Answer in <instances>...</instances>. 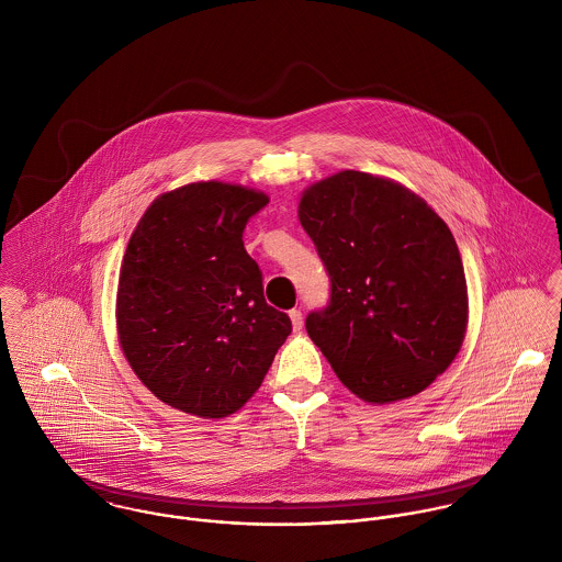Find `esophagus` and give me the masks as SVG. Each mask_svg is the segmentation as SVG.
I'll list each match as a JSON object with an SVG mask.
<instances>
[{"mask_svg": "<svg viewBox=\"0 0 562 562\" xmlns=\"http://www.w3.org/2000/svg\"><path fill=\"white\" fill-rule=\"evenodd\" d=\"M290 318H292L294 330H301V328H303V312H301V310H292V312H290Z\"/></svg>", "mask_w": 562, "mask_h": 562, "instance_id": "34e87169", "label": "esophagus"}]
</instances>
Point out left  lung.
Segmentation results:
<instances>
[{"instance_id":"obj_1","label":"left lung","mask_w":562,"mask_h":562,"mask_svg":"<svg viewBox=\"0 0 562 562\" xmlns=\"http://www.w3.org/2000/svg\"><path fill=\"white\" fill-rule=\"evenodd\" d=\"M299 218L330 299L305 326L339 381L385 404L426 390L461 350L468 283L448 225L383 177L341 170L305 190Z\"/></svg>"}]
</instances>
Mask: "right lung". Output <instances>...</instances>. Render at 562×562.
Instances as JSON below:
<instances>
[{"label":"right lung","instance_id":"add662e5","mask_svg":"<svg viewBox=\"0 0 562 562\" xmlns=\"http://www.w3.org/2000/svg\"><path fill=\"white\" fill-rule=\"evenodd\" d=\"M263 192L199 181L161 194L132 234L119 277L116 326L136 376L190 415L227 417L261 385L292 333L263 299L244 248Z\"/></svg>","mask_w":562,"mask_h":562}]
</instances>
